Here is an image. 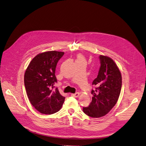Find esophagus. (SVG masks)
Segmentation results:
<instances>
[{
  "instance_id": "esophagus-1",
  "label": "esophagus",
  "mask_w": 146,
  "mask_h": 146,
  "mask_svg": "<svg viewBox=\"0 0 146 146\" xmlns=\"http://www.w3.org/2000/svg\"><path fill=\"white\" fill-rule=\"evenodd\" d=\"M72 96L74 97V98H77V97H78L79 96V93L77 92V93H75L74 94H72Z\"/></svg>"
}]
</instances>
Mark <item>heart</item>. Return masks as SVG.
Returning a JSON list of instances; mask_svg holds the SVG:
<instances>
[{"label": "heart", "mask_w": 146, "mask_h": 146, "mask_svg": "<svg viewBox=\"0 0 146 146\" xmlns=\"http://www.w3.org/2000/svg\"><path fill=\"white\" fill-rule=\"evenodd\" d=\"M82 58L81 57V56H79V58Z\"/></svg>", "instance_id": "obj_1"}]
</instances>
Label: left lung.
Wrapping results in <instances>:
<instances>
[{
  "label": "left lung",
  "mask_w": 146,
  "mask_h": 146,
  "mask_svg": "<svg viewBox=\"0 0 146 146\" xmlns=\"http://www.w3.org/2000/svg\"><path fill=\"white\" fill-rule=\"evenodd\" d=\"M101 66L97 78L94 79L92 102L83 111L92 117L105 116L115 106L122 86V76L118 67L110 58L100 55Z\"/></svg>",
  "instance_id": "left-lung-1"
}]
</instances>
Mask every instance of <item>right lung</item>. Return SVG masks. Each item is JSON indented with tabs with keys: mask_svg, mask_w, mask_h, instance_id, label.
I'll list each match as a JSON object with an SVG mask.
<instances>
[{
	"mask_svg": "<svg viewBox=\"0 0 146 146\" xmlns=\"http://www.w3.org/2000/svg\"><path fill=\"white\" fill-rule=\"evenodd\" d=\"M64 52L50 51L36 56L28 66L24 75V84L32 106L42 114L51 115L62 107L65 97L58 88L56 67Z\"/></svg>",
	"mask_w": 146,
	"mask_h": 146,
	"instance_id": "right-lung-1",
	"label": "right lung"
}]
</instances>
